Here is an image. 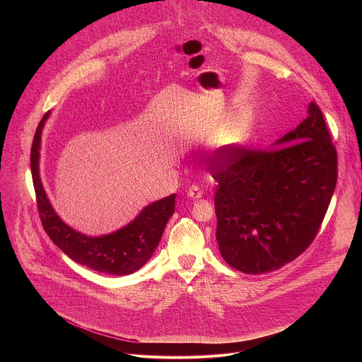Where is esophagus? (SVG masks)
<instances>
[{"instance_id":"34e87169","label":"esophagus","mask_w":362,"mask_h":362,"mask_svg":"<svg viewBox=\"0 0 362 362\" xmlns=\"http://www.w3.org/2000/svg\"><path fill=\"white\" fill-rule=\"evenodd\" d=\"M202 194H203V190H202L197 185H193V186L187 190V196H189L190 199H199V197H202Z\"/></svg>"}]
</instances>
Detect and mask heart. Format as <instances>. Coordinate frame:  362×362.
Instances as JSON below:
<instances>
[{
	"label": "heart",
	"instance_id": "b5f03b06",
	"mask_svg": "<svg viewBox=\"0 0 362 362\" xmlns=\"http://www.w3.org/2000/svg\"><path fill=\"white\" fill-rule=\"evenodd\" d=\"M245 137H246V124H245L243 120L236 119L221 134L219 141L225 146H233V144H238V143L243 141Z\"/></svg>",
	"mask_w": 362,
	"mask_h": 362
}]
</instances>
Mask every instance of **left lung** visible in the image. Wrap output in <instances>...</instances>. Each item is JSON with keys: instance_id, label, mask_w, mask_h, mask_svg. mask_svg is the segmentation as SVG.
Returning a JSON list of instances; mask_svg holds the SVG:
<instances>
[{"instance_id": "8db88e82", "label": "left lung", "mask_w": 362, "mask_h": 362, "mask_svg": "<svg viewBox=\"0 0 362 362\" xmlns=\"http://www.w3.org/2000/svg\"><path fill=\"white\" fill-rule=\"evenodd\" d=\"M209 163L219 183L216 240L228 265L243 274L272 272L313 243L338 173L337 148L314 101L308 117L272 148L230 146Z\"/></svg>"}]
</instances>
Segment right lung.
Instances as JSON below:
<instances>
[{
    "mask_svg": "<svg viewBox=\"0 0 362 362\" xmlns=\"http://www.w3.org/2000/svg\"><path fill=\"white\" fill-rule=\"evenodd\" d=\"M49 112H47L34 134L31 147V175L35 190L37 209L44 230L69 257L80 265L109 275H129L140 269L158 247L169 218L175 214V197L170 194L153 202L127 226L105 236H86L67 226L51 208L41 185L38 160L41 132Z\"/></svg>",
    "mask_w": 362,
    "mask_h": 362,
    "instance_id": "right-lung-1",
    "label": "right lung"
}]
</instances>
